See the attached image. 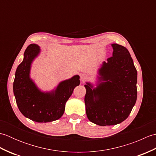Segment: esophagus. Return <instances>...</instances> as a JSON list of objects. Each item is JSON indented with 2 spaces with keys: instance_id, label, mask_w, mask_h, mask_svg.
Returning a JSON list of instances; mask_svg holds the SVG:
<instances>
[{
  "instance_id": "1",
  "label": "esophagus",
  "mask_w": 156,
  "mask_h": 156,
  "mask_svg": "<svg viewBox=\"0 0 156 156\" xmlns=\"http://www.w3.org/2000/svg\"><path fill=\"white\" fill-rule=\"evenodd\" d=\"M89 78V76L88 74H86V73H82V74H80V80L82 82H85L86 80H87Z\"/></svg>"
}]
</instances>
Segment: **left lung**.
Instances as JSON below:
<instances>
[{"instance_id": "obj_1", "label": "left lung", "mask_w": 156, "mask_h": 156, "mask_svg": "<svg viewBox=\"0 0 156 156\" xmlns=\"http://www.w3.org/2000/svg\"><path fill=\"white\" fill-rule=\"evenodd\" d=\"M112 56L97 72V87L86 82V112L89 121L100 126L125 121L136 102L137 72L128 49L112 44Z\"/></svg>"}]
</instances>
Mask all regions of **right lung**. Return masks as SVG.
I'll return each mask as SVG.
<instances>
[{"instance_id":"obj_1","label":"right lung","mask_w":156,"mask_h":156,"mask_svg":"<svg viewBox=\"0 0 156 156\" xmlns=\"http://www.w3.org/2000/svg\"><path fill=\"white\" fill-rule=\"evenodd\" d=\"M41 53L37 44L29 45L24 53L23 62L15 72L13 92L17 107L21 113L37 122L58 120L63 115L65 106L75 87L80 84V76L59 82L51 91H42L31 78L32 63Z\"/></svg>"}]
</instances>
